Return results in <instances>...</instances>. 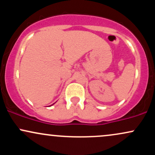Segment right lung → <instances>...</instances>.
Instances as JSON below:
<instances>
[{
    "mask_svg": "<svg viewBox=\"0 0 155 155\" xmlns=\"http://www.w3.org/2000/svg\"><path fill=\"white\" fill-rule=\"evenodd\" d=\"M53 104H52V105H53Z\"/></svg>",
    "mask_w": 155,
    "mask_h": 155,
    "instance_id": "right-lung-1",
    "label": "right lung"
}]
</instances>
